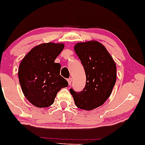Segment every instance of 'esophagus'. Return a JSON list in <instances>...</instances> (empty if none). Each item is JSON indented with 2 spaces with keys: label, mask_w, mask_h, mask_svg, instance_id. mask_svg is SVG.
<instances>
[{
  "label": "esophagus",
  "mask_w": 145,
  "mask_h": 145,
  "mask_svg": "<svg viewBox=\"0 0 145 145\" xmlns=\"http://www.w3.org/2000/svg\"><path fill=\"white\" fill-rule=\"evenodd\" d=\"M71 81H72L71 78H69L67 79V82H68V84H69V85H70L71 84Z\"/></svg>",
  "instance_id": "obj_1"
}]
</instances>
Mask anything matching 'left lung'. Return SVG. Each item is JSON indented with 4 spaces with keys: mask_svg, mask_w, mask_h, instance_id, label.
<instances>
[{
    "mask_svg": "<svg viewBox=\"0 0 145 145\" xmlns=\"http://www.w3.org/2000/svg\"><path fill=\"white\" fill-rule=\"evenodd\" d=\"M76 54L85 69L86 85L80 92L69 91L77 107L92 110L103 105L111 95L116 81V65L105 46L98 41L79 42Z\"/></svg>",
    "mask_w": 145,
    "mask_h": 145,
    "instance_id": "obj_1",
    "label": "left lung"
}]
</instances>
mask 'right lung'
Returning a JSON list of instances; mask_svg holds the SVG:
<instances>
[{
    "instance_id": "add662e5",
    "label": "right lung",
    "mask_w": 145,
    "mask_h": 145,
    "mask_svg": "<svg viewBox=\"0 0 145 145\" xmlns=\"http://www.w3.org/2000/svg\"><path fill=\"white\" fill-rule=\"evenodd\" d=\"M64 48L63 43L40 44L31 49L19 65L18 78L24 96L33 105L48 107L57 93L68 82L60 75V65L54 63Z\"/></svg>"
}]
</instances>
